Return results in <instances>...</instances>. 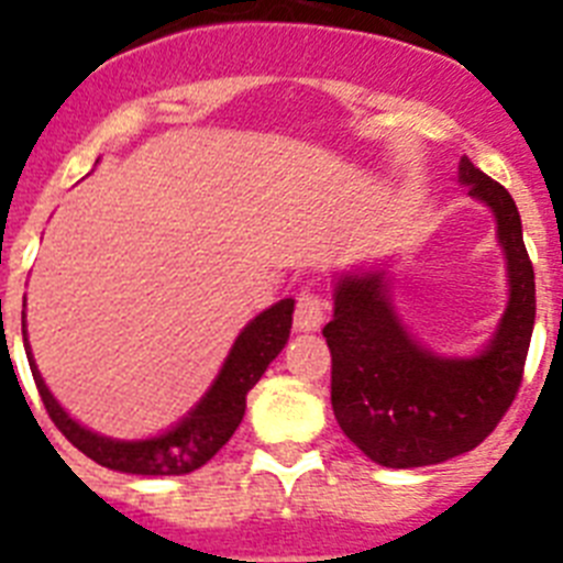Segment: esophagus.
<instances>
[{"mask_svg":"<svg viewBox=\"0 0 563 563\" xmlns=\"http://www.w3.org/2000/svg\"><path fill=\"white\" fill-rule=\"evenodd\" d=\"M327 310H330V305H327L324 298L318 296V292L301 290V296H298V305H296V316H292V324H296L298 332L321 330V324H324V318H327Z\"/></svg>","mask_w":563,"mask_h":563,"instance_id":"obj_1","label":"esophagus"}]
</instances>
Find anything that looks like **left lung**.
<instances>
[{
    "label": "left lung",
    "mask_w": 563,
    "mask_h": 563,
    "mask_svg": "<svg viewBox=\"0 0 563 563\" xmlns=\"http://www.w3.org/2000/svg\"><path fill=\"white\" fill-rule=\"evenodd\" d=\"M460 186L487 206L505 256L507 305L474 355H445L420 341L395 305L391 262L332 276V411L341 431L383 467H422L476 449L521 383L536 324V276L514 197L474 163Z\"/></svg>",
    "instance_id": "obj_1"
}]
</instances>
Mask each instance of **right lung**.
<instances>
[{
    "label": "right lung",
    "mask_w": 563,
    "mask_h": 563,
    "mask_svg": "<svg viewBox=\"0 0 563 563\" xmlns=\"http://www.w3.org/2000/svg\"><path fill=\"white\" fill-rule=\"evenodd\" d=\"M292 310H296V301L282 298V301L258 312L256 318H251L236 335V341H233L231 352L222 361L220 372L206 389V395L194 402L191 409L174 426H168L161 434L143 437V440H118V437L98 434V431L81 426L53 397L42 372H38L36 357H33L27 341V316H24V310L22 338L30 372H33V380H36L49 420L56 422L58 431L81 454H87L89 460H96L98 465L109 467V471H121V474L180 476L206 465L239 429V422L245 417L247 391L256 386L258 377L265 375L267 366L276 361L278 352L285 350L287 338H290Z\"/></svg>",
    "instance_id": "add662e5"
}]
</instances>
